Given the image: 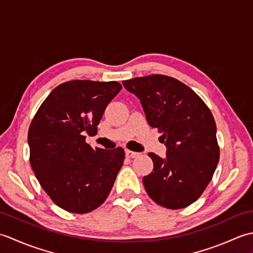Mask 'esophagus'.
<instances>
[{
    "mask_svg": "<svg viewBox=\"0 0 253 253\" xmlns=\"http://www.w3.org/2000/svg\"><path fill=\"white\" fill-rule=\"evenodd\" d=\"M125 154H126L127 158H130V159L137 158L139 155L138 152H133V151H130V150H125Z\"/></svg>",
    "mask_w": 253,
    "mask_h": 253,
    "instance_id": "obj_1",
    "label": "esophagus"
}]
</instances>
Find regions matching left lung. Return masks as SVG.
<instances>
[{"instance_id":"obj_1","label":"left lung","mask_w":253,"mask_h":253,"mask_svg":"<svg viewBox=\"0 0 253 253\" xmlns=\"http://www.w3.org/2000/svg\"><path fill=\"white\" fill-rule=\"evenodd\" d=\"M140 100L151 127L162 133L166 158L149 153L153 171L143 177L149 197L159 206L177 210L197 201L211 181L219 159L216 125L195 91L165 75L124 80Z\"/></svg>"}]
</instances>
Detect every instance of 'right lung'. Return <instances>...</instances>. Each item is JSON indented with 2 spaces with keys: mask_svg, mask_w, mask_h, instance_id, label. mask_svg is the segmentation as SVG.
I'll list each match as a JSON object with an SVG mask.
<instances>
[{
  "mask_svg": "<svg viewBox=\"0 0 253 253\" xmlns=\"http://www.w3.org/2000/svg\"><path fill=\"white\" fill-rule=\"evenodd\" d=\"M117 82L72 80L57 85L41 104L28 130L30 164L56 206L84 214L99 208L114 185L125 151L93 149L107 104L120 92Z\"/></svg>",
  "mask_w": 253,
  "mask_h": 253,
  "instance_id": "add662e5",
  "label": "right lung"
}]
</instances>
